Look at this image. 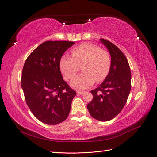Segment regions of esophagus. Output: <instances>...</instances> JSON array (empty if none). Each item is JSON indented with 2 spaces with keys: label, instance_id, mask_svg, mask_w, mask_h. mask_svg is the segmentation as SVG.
<instances>
[{
  "label": "esophagus",
  "instance_id": "1",
  "mask_svg": "<svg viewBox=\"0 0 157 157\" xmlns=\"http://www.w3.org/2000/svg\"><path fill=\"white\" fill-rule=\"evenodd\" d=\"M77 94H78V95H82V94H83L84 93V92H82V91H77Z\"/></svg>",
  "mask_w": 157,
  "mask_h": 157
}]
</instances>
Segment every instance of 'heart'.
<instances>
[{"mask_svg":"<svg viewBox=\"0 0 157 157\" xmlns=\"http://www.w3.org/2000/svg\"><path fill=\"white\" fill-rule=\"evenodd\" d=\"M72 56H64L60 59L59 67L66 80L72 78L80 67L83 72L71 80V85L77 90H84L92 86L95 81H103L111 67L109 52L92 43H84L71 50Z\"/></svg>","mask_w":157,"mask_h":157,"instance_id":"1","label":"heart"}]
</instances>
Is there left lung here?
Here are the masks:
<instances>
[{
	"label": "left lung",
	"instance_id": "1",
	"mask_svg": "<svg viewBox=\"0 0 157 157\" xmlns=\"http://www.w3.org/2000/svg\"><path fill=\"white\" fill-rule=\"evenodd\" d=\"M100 40L111 54V67L105 80L91 91L93 99L87 108L95 119L109 121L121 113L127 101L131 90V71L122 52L110 41Z\"/></svg>",
	"mask_w": 157,
	"mask_h": 157
}]
</instances>
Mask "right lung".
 <instances>
[{
  "label": "right lung",
  "instance_id": "right-lung-1",
  "mask_svg": "<svg viewBox=\"0 0 157 157\" xmlns=\"http://www.w3.org/2000/svg\"><path fill=\"white\" fill-rule=\"evenodd\" d=\"M74 44L46 41L31 52L23 65L21 86L26 103L33 115L44 124L63 122L77 94L63 79L59 68L63 53Z\"/></svg>",
  "mask_w": 157,
  "mask_h": 157
}]
</instances>
